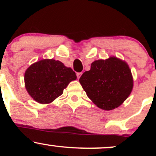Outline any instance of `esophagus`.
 Masks as SVG:
<instances>
[{
  "instance_id": "1",
  "label": "esophagus",
  "mask_w": 156,
  "mask_h": 156,
  "mask_svg": "<svg viewBox=\"0 0 156 156\" xmlns=\"http://www.w3.org/2000/svg\"><path fill=\"white\" fill-rule=\"evenodd\" d=\"M81 75H82V73H77L76 76L78 77V78H80V77L81 76Z\"/></svg>"
}]
</instances>
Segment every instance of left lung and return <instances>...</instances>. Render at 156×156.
Wrapping results in <instances>:
<instances>
[{
	"mask_svg": "<svg viewBox=\"0 0 156 156\" xmlns=\"http://www.w3.org/2000/svg\"><path fill=\"white\" fill-rule=\"evenodd\" d=\"M79 81L89 99L105 111L119 106L133 86L128 64L114 56L92 62L90 70L83 73Z\"/></svg>",
	"mask_w": 156,
	"mask_h": 156,
	"instance_id": "8db88e82",
	"label": "left lung"
}]
</instances>
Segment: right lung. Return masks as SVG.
Segmentation results:
<instances>
[{"label":"right lung","mask_w":156,"mask_h":156,"mask_svg":"<svg viewBox=\"0 0 156 156\" xmlns=\"http://www.w3.org/2000/svg\"><path fill=\"white\" fill-rule=\"evenodd\" d=\"M76 73L62 62L54 59H42L31 64L25 73L26 89L34 101L42 104L53 102L62 95Z\"/></svg>","instance_id":"1"}]
</instances>
